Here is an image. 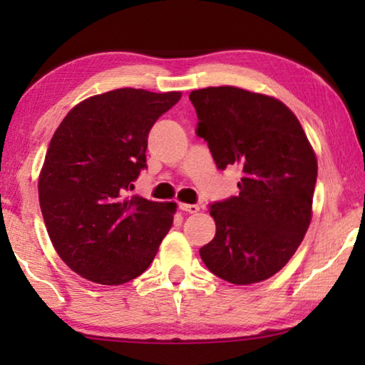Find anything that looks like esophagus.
<instances>
[{
	"instance_id": "esophagus-1",
	"label": "esophagus",
	"mask_w": 365,
	"mask_h": 365,
	"mask_svg": "<svg viewBox=\"0 0 365 365\" xmlns=\"http://www.w3.org/2000/svg\"><path fill=\"white\" fill-rule=\"evenodd\" d=\"M179 209H181V211H184V212L196 214L199 211V206H197V204H184V202H181V204H179Z\"/></svg>"
}]
</instances>
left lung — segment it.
<instances>
[{
  "mask_svg": "<svg viewBox=\"0 0 365 365\" xmlns=\"http://www.w3.org/2000/svg\"><path fill=\"white\" fill-rule=\"evenodd\" d=\"M189 99L217 169H241L237 196L209 207L216 236L199 254L224 281L261 282L286 266L307 231L316 154L279 99L234 86L196 89Z\"/></svg>",
  "mask_w": 365,
  "mask_h": 365,
  "instance_id": "8db88e82",
  "label": "left lung"
}]
</instances>
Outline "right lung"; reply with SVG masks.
Instances as JSON below:
<instances>
[{
	"label": "right lung",
	"instance_id": "1",
	"mask_svg": "<svg viewBox=\"0 0 365 365\" xmlns=\"http://www.w3.org/2000/svg\"><path fill=\"white\" fill-rule=\"evenodd\" d=\"M181 93L121 88L84 99L49 143L39 206L59 257L88 281L119 286L141 274L173 226L174 202L128 192L148 168V136Z\"/></svg>",
	"mask_w": 365,
	"mask_h": 365
}]
</instances>
